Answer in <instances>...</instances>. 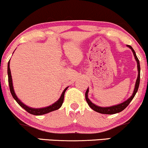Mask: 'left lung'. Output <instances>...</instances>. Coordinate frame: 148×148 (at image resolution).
<instances>
[{
    "mask_svg": "<svg viewBox=\"0 0 148 148\" xmlns=\"http://www.w3.org/2000/svg\"><path fill=\"white\" fill-rule=\"evenodd\" d=\"M127 47L132 49V52H133V53H134V57H135L136 60V62H137V67H138V77H137L136 81L135 88H134L133 94H132V95L128 99L126 100V101H125L123 103H120V104L115 105V106H109V107H101V106H97V105L94 104V103L92 102L90 100L88 99V92H89V90H88V88L87 90H86V95H86V101H87L88 104L89 105V106L92 109L94 110L95 111L97 112V113H102V114H109L110 115V114H115V113H120V112L123 111V110L125 109V108H126V107L128 106L129 104H130V103L132 101V100L134 99V96L136 95L137 91H138V89L139 87V84H140V62H139V60L138 59V58H137L136 54V53H135V51H134L133 48H132V47L130 45H127Z\"/></svg>",
    "mask_w": 148,
    "mask_h": 148,
    "instance_id": "left-lung-1",
    "label": "left lung"
}]
</instances>
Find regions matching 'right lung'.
Segmentation results:
<instances>
[{
	"instance_id": "right-lung-1",
	"label": "right lung",
	"mask_w": 148,
	"mask_h": 148,
	"mask_svg": "<svg viewBox=\"0 0 148 148\" xmlns=\"http://www.w3.org/2000/svg\"><path fill=\"white\" fill-rule=\"evenodd\" d=\"M8 82H9V86H10V92H11L13 98L16 100V101L17 102L19 106H21L22 108H24V109L28 113H30V114H33L35 115H41L46 114V113H50V112L56 111V110H58V108H60L61 106H62V103H63L64 101V92H65L66 90L68 88L67 87L64 90L63 92H62V95H61L60 99H59L56 102L53 103L51 106L45 107V108H30V107H28L26 105H25L23 102H21L19 99H18V97H16V94H15L14 88H13V85H12V76H11V72H10V61L8 62Z\"/></svg>"
}]
</instances>
